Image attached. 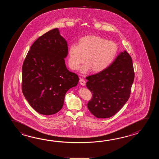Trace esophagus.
<instances>
[{"mask_svg": "<svg viewBox=\"0 0 159 159\" xmlns=\"http://www.w3.org/2000/svg\"><path fill=\"white\" fill-rule=\"evenodd\" d=\"M80 84L81 85H82V86H84L85 84H86V82H85V80H84V78H80Z\"/></svg>", "mask_w": 159, "mask_h": 159, "instance_id": "34e87169", "label": "esophagus"}]
</instances>
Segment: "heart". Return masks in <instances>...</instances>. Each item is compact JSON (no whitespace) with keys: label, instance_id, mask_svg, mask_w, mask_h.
Instances as JSON below:
<instances>
[{"label":"heart","instance_id":"1","mask_svg":"<svg viewBox=\"0 0 159 159\" xmlns=\"http://www.w3.org/2000/svg\"><path fill=\"white\" fill-rule=\"evenodd\" d=\"M117 53L118 46L115 42L98 36H85L79 39L77 45L69 46V65L71 69L77 70L85 60L81 72L86 73L91 69L94 72H100L108 68Z\"/></svg>","mask_w":159,"mask_h":159}]
</instances>
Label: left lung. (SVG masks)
<instances>
[{
	"label": "left lung",
	"instance_id": "obj_1",
	"mask_svg": "<svg viewBox=\"0 0 159 159\" xmlns=\"http://www.w3.org/2000/svg\"><path fill=\"white\" fill-rule=\"evenodd\" d=\"M135 77L132 58L120 52L108 68L86 77L87 88L93 95L88 108L98 118L115 115L127 102Z\"/></svg>",
	"mask_w": 159,
	"mask_h": 159
}]
</instances>
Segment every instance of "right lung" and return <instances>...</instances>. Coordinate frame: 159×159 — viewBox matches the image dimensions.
Wrapping results in <instances>:
<instances>
[{
  "label": "right lung",
  "mask_w": 159,
  "mask_h": 159,
  "mask_svg": "<svg viewBox=\"0 0 159 159\" xmlns=\"http://www.w3.org/2000/svg\"><path fill=\"white\" fill-rule=\"evenodd\" d=\"M68 44L58 28L39 37L30 47L22 68V91L31 107L42 115L61 110L66 92L76 86L78 76L65 63Z\"/></svg>",
  "instance_id": "add662e5"
}]
</instances>
